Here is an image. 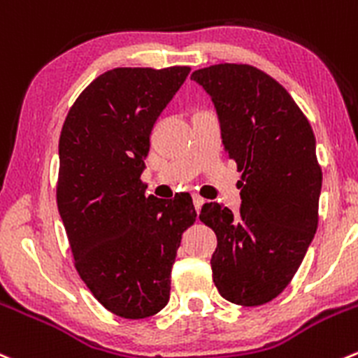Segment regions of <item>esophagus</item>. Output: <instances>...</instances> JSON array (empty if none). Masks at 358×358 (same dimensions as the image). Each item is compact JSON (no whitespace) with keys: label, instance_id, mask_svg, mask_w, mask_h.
<instances>
[{"label":"esophagus","instance_id":"34e87169","mask_svg":"<svg viewBox=\"0 0 358 358\" xmlns=\"http://www.w3.org/2000/svg\"><path fill=\"white\" fill-rule=\"evenodd\" d=\"M192 201H194V208H196V211H197V213H199L201 206H203V204H204V199L201 196H197V194H194Z\"/></svg>","mask_w":358,"mask_h":358}]
</instances>
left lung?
Wrapping results in <instances>:
<instances>
[{
	"instance_id": "left-lung-1",
	"label": "left lung",
	"mask_w": 358,
	"mask_h": 358,
	"mask_svg": "<svg viewBox=\"0 0 358 358\" xmlns=\"http://www.w3.org/2000/svg\"><path fill=\"white\" fill-rule=\"evenodd\" d=\"M210 94L225 154L243 171L238 213L206 203L199 218L217 234L213 282L224 299L260 306L285 290L318 225L322 169L310 122L292 96L248 64L190 75Z\"/></svg>"
}]
</instances>
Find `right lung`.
I'll use <instances>...</instances> for the list:
<instances>
[{
  "mask_svg": "<svg viewBox=\"0 0 358 358\" xmlns=\"http://www.w3.org/2000/svg\"><path fill=\"white\" fill-rule=\"evenodd\" d=\"M189 66L115 68L76 98L59 138L57 208L75 267L92 296L122 318H147L169 301L192 197L145 196L140 176L162 110Z\"/></svg>",
  "mask_w": 358,
  "mask_h": 358,
  "instance_id": "1",
  "label": "right lung"
}]
</instances>
